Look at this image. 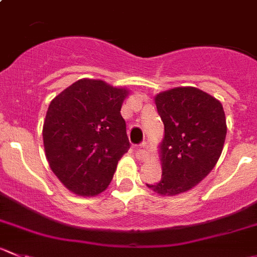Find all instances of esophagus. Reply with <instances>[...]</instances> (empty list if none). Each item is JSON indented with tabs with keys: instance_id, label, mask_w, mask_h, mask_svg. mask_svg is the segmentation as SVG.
<instances>
[{
	"instance_id": "1",
	"label": "esophagus",
	"mask_w": 257,
	"mask_h": 257,
	"mask_svg": "<svg viewBox=\"0 0 257 257\" xmlns=\"http://www.w3.org/2000/svg\"><path fill=\"white\" fill-rule=\"evenodd\" d=\"M137 157H138V159H141V161H147L148 159V152H147V143L144 142V143H142L141 146L137 148Z\"/></svg>"
}]
</instances>
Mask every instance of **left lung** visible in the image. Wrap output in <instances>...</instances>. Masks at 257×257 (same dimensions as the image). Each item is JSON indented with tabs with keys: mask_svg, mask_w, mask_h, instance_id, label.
Listing matches in <instances>:
<instances>
[{
	"mask_svg": "<svg viewBox=\"0 0 257 257\" xmlns=\"http://www.w3.org/2000/svg\"><path fill=\"white\" fill-rule=\"evenodd\" d=\"M164 124L162 178L147 184L156 193L174 196L200 183L222 153L227 126L222 104L197 88H174L154 98Z\"/></svg>",
	"mask_w": 257,
	"mask_h": 257,
	"instance_id": "obj_1",
	"label": "left lung"
}]
</instances>
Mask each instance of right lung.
Instances as JSON below:
<instances>
[{
  "label": "right lung",
  "instance_id": "1",
  "mask_svg": "<svg viewBox=\"0 0 257 257\" xmlns=\"http://www.w3.org/2000/svg\"><path fill=\"white\" fill-rule=\"evenodd\" d=\"M128 95L103 80L81 79L52 99L42 128L46 158L61 183L96 196L111 182L131 147L121 104Z\"/></svg>",
  "mask_w": 257,
  "mask_h": 257
}]
</instances>
